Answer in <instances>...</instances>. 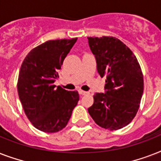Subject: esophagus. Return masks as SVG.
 <instances>
[{"label": "esophagus", "mask_w": 161, "mask_h": 161, "mask_svg": "<svg viewBox=\"0 0 161 161\" xmlns=\"http://www.w3.org/2000/svg\"><path fill=\"white\" fill-rule=\"evenodd\" d=\"M78 92H79V94H81V95H87V94H89L88 92H86V91L83 90H79Z\"/></svg>", "instance_id": "esophagus-1"}]
</instances>
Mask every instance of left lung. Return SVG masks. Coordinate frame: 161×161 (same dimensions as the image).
Masks as SVG:
<instances>
[{
	"instance_id": "obj_1",
	"label": "left lung",
	"mask_w": 161,
	"mask_h": 161,
	"mask_svg": "<svg viewBox=\"0 0 161 161\" xmlns=\"http://www.w3.org/2000/svg\"><path fill=\"white\" fill-rule=\"evenodd\" d=\"M101 78L106 76L105 93L93 96L88 113L100 127L117 130L137 114L144 92L140 63L133 52L114 36L88 37Z\"/></svg>"
}]
</instances>
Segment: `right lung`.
Returning a JSON list of instances; mask_svg holds the SVG:
<instances>
[{"mask_svg":"<svg viewBox=\"0 0 161 161\" xmlns=\"http://www.w3.org/2000/svg\"><path fill=\"white\" fill-rule=\"evenodd\" d=\"M77 37L51 40L31 50L19 72L17 91L26 117L46 133L63 130L79 100L77 91H67L53 83L63 60Z\"/></svg>","mask_w":161,"mask_h":161,"instance_id":"right-lung-1","label":"right lung"}]
</instances>
